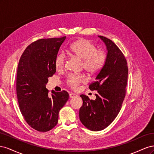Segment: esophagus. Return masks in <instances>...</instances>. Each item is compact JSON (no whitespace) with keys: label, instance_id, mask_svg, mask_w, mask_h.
Wrapping results in <instances>:
<instances>
[{"label":"esophagus","instance_id":"1","mask_svg":"<svg viewBox=\"0 0 154 154\" xmlns=\"http://www.w3.org/2000/svg\"><path fill=\"white\" fill-rule=\"evenodd\" d=\"M78 96L76 94H74V93H70L69 94V97H71V98H74V97H76Z\"/></svg>","mask_w":154,"mask_h":154}]
</instances>
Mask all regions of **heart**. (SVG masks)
Returning <instances> with one entry per match:
<instances>
[{"mask_svg": "<svg viewBox=\"0 0 154 154\" xmlns=\"http://www.w3.org/2000/svg\"><path fill=\"white\" fill-rule=\"evenodd\" d=\"M69 49L74 56L82 60V67L88 73L98 72L106 62V53L102 50H97L96 45L87 40L80 39L74 42L70 46ZM65 60L66 54L63 53L58 54L54 62L56 68L62 69ZM85 81L86 78L83 74H70L67 83L72 88H76L80 83Z\"/></svg>", "mask_w": 154, "mask_h": 154, "instance_id": "heart-1", "label": "heart"}]
</instances>
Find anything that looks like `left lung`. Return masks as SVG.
Listing matches in <instances>:
<instances>
[{
	"mask_svg": "<svg viewBox=\"0 0 154 154\" xmlns=\"http://www.w3.org/2000/svg\"><path fill=\"white\" fill-rule=\"evenodd\" d=\"M106 45V62L88 87L97 91L96 99L91 100L82 94L83 105L79 111L82 123L92 131L103 130L119 112L125 96L128 78L127 60L123 53L111 40L98 36Z\"/></svg>",
	"mask_w": 154,
	"mask_h": 154,
	"instance_id": "8db88e82",
	"label": "left lung"
}]
</instances>
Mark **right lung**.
<instances>
[{"instance_id":"add662e5","label":"right lung","mask_w":154,"mask_h":154,"mask_svg":"<svg viewBox=\"0 0 154 154\" xmlns=\"http://www.w3.org/2000/svg\"><path fill=\"white\" fill-rule=\"evenodd\" d=\"M62 38L40 39L24 51L18 65L17 95L20 110L30 127L39 132H48L58 123L60 110L69 99L66 91H52L49 96L46 84L56 72L55 59Z\"/></svg>"}]
</instances>
